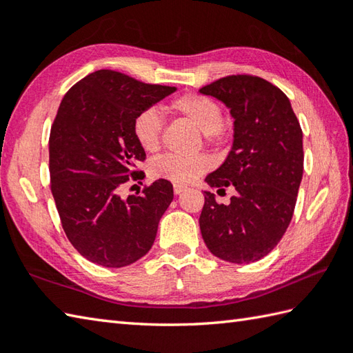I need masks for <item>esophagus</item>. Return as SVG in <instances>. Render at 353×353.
Masks as SVG:
<instances>
[{"label":"esophagus","instance_id":"1","mask_svg":"<svg viewBox=\"0 0 353 353\" xmlns=\"http://www.w3.org/2000/svg\"><path fill=\"white\" fill-rule=\"evenodd\" d=\"M185 190L186 188H185V186H182V185H174V194H176V196H179V194H182Z\"/></svg>","mask_w":353,"mask_h":353}]
</instances>
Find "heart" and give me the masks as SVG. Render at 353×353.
Segmentation results:
<instances>
[{"label": "heart", "mask_w": 353, "mask_h": 353, "mask_svg": "<svg viewBox=\"0 0 353 353\" xmlns=\"http://www.w3.org/2000/svg\"><path fill=\"white\" fill-rule=\"evenodd\" d=\"M168 109L174 115L182 117L196 125L208 142L219 138L223 132V112L219 104L208 97L183 94L172 100L168 104ZM162 130V118L154 109H144L133 119V137L147 153H154L159 150ZM209 168H211V161L205 154L191 157L167 154L150 165V176L176 185H186L196 181Z\"/></svg>", "instance_id": "obj_1"}]
</instances>
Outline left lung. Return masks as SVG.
<instances>
[{
  "mask_svg": "<svg viewBox=\"0 0 353 353\" xmlns=\"http://www.w3.org/2000/svg\"><path fill=\"white\" fill-rule=\"evenodd\" d=\"M234 117V144L205 181L234 186L229 205L205 191L200 230L212 254L234 264L259 261L281 241L303 176V134L288 97L270 81L236 74L200 89Z\"/></svg>",
  "mask_w": 353,
  "mask_h": 353,
  "instance_id": "8db88e82",
  "label": "left lung"
}]
</instances>
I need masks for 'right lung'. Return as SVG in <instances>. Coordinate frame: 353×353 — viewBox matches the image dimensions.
<instances>
[{
    "mask_svg": "<svg viewBox=\"0 0 353 353\" xmlns=\"http://www.w3.org/2000/svg\"><path fill=\"white\" fill-rule=\"evenodd\" d=\"M174 91L100 70L77 81L59 106L50 132L51 192L70 243L94 264L125 267L152 249L172 185L159 179L127 199L119 190L144 174L134 117Z\"/></svg>",
    "mask_w": 353,
    "mask_h": 353,
    "instance_id": "right-lung-1",
    "label": "right lung"
}]
</instances>
